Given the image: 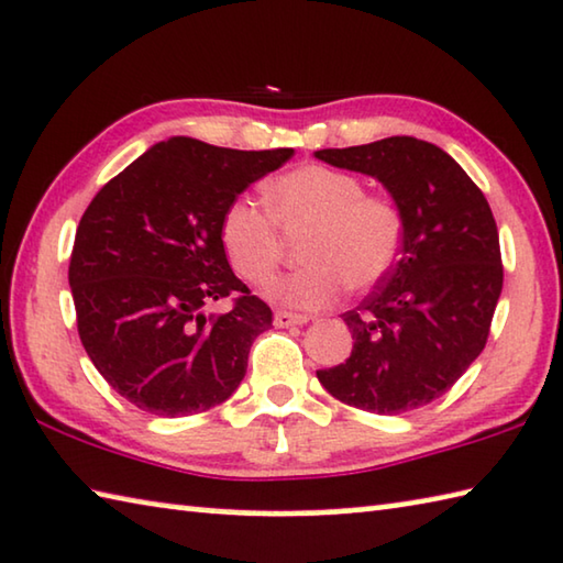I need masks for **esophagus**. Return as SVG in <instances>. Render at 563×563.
Wrapping results in <instances>:
<instances>
[{
  "mask_svg": "<svg viewBox=\"0 0 563 563\" xmlns=\"http://www.w3.org/2000/svg\"><path fill=\"white\" fill-rule=\"evenodd\" d=\"M308 320H310L308 316H296V313H288V310H275L273 323L278 328H290V325H306Z\"/></svg>",
  "mask_w": 563,
  "mask_h": 563,
  "instance_id": "34e87169",
  "label": "esophagus"
}]
</instances>
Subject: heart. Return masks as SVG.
<instances>
[{"mask_svg": "<svg viewBox=\"0 0 563 563\" xmlns=\"http://www.w3.org/2000/svg\"><path fill=\"white\" fill-rule=\"evenodd\" d=\"M265 198L285 230L313 228L302 247L310 263L265 288V296L285 308H325L343 296L347 283L355 290L371 288L398 261L404 212L383 195H365L361 177L300 165L273 177ZM272 217L250 200H233L222 212V247L250 283H265L280 263L283 243Z\"/></svg>", "mask_w": 563, "mask_h": 563, "instance_id": "heart-1", "label": "heart"}]
</instances>
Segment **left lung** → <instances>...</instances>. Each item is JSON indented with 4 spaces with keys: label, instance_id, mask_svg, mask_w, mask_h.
Listing matches in <instances>:
<instances>
[{
    "label": "left lung",
    "instance_id": "obj_1",
    "mask_svg": "<svg viewBox=\"0 0 563 563\" xmlns=\"http://www.w3.org/2000/svg\"><path fill=\"white\" fill-rule=\"evenodd\" d=\"M313 155L378 180L404 212L396 265L343 313L351 358L316 376L347 406L408 413L441 398L484 351L504 288L494 212L456 159L431 142L386 137Z\"/></svg>",
    "mask_w": 563,
    "mask_h": 563
}]
</instances>
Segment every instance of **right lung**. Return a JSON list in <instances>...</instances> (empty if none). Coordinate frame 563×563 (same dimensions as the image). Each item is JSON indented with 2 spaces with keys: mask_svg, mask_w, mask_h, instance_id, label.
<instances>
[{
  "mask_svg": "<svg viewBox=\"0 0 563 563\" xmlns=\"http://www.w3.org/2000/svg\"><path fill=\"white\" fill-rule=\"evenodd\" d=\"M290 157L288 147L255 153L169 137L89 202L69 261L79 341L132 406L180 418L238 390L273 310L235 278L220 220ZM228 295L236 296L228 314L203 313Z\"/></svg>",
  "mask_w": 563,
  "mask_h": 563,
  "instance_id": "obj_1",
  "label": "right lung"
}]
</instances>
